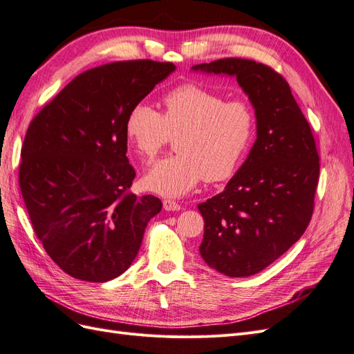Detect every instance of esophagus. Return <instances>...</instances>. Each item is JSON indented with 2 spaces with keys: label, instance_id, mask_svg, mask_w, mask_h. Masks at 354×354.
Returning a JSON list of instances; mask_svg holds the SVG:
<instances>
[{
  "label": "esophagus",
  "instance_id": "34e87169",
  "mask_svg": "<svg viewBox=\"0 0 354 354\" xmlns=\"http://www.w3.org/2000/svg\"><path fill=\"white\" fill-rule=\"evenodd\" d=\"M162 205H164L165 211H178L180 209V203H177L173 199H164Z\"/></svg>",
  "mask_w": 354,
  "mask_h": 354
}]
</instances>
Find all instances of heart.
I'll list each match as a JSON object with an SVG mask.
<instances>
[{"label": "heart", "mask_w": 354, "mask_h": 354, "mask_svg": "<svg viewBox=\"0 0 354 354\" xmlns=\"http://www.w3.org/2000/svg\"><path fill=\"white\" fill-rule=\"evenodd\" d=\"M255 130V116L243 100L223 95L196 84H183L162 97V113L145 102L133 104L124 131L136 152L152 159L177 136L178 153L158 160L145 177L149 190L181 196L203 178L217 183L230 178L243 160Z\"/></svg>", "instance_id": "b5f03b06"}]
</instances>
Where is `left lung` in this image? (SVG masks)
<instances>
[{"instance_id": "1", "label": "left lung", "mask_w": 354, "mask_h": 354, "mask_svg": "<svg viewBox=\"0 0 354 354\" xmlns=\"http://www.w3.org/2000/svg\"><path fill=\"white\" fill-rule=\"evenodd\" d=\"M234 77L255 109L257 140L221 194L198 205L201 257L229 277L261 272L303 236L315 208L319 155L289 84L248 59H220L192 68Z\"/></svg>"}]
</instances>
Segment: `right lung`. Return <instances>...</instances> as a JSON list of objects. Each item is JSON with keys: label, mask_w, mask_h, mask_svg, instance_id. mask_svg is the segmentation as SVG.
<instances>
[{"label": "right lung", "mask_w": 354, "mask_h": 354, "mask_svg": "<svg viewBox=\"0 0 354 354\" xmlns=\"http://www.w3.org/2000/svg\"><path fill=\"white\" fill-rule=\"evenodd\" d=\"M176 66L128 60L80 73L32 120L19 186L32 227L60 269L87 282L122 274L162 208L130 192L125 116Z\"/></svg>", "instance_id": "right-lung-1"}]
</instances>
